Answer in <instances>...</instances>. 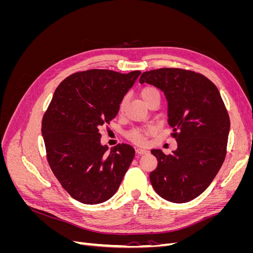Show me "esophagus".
Segmentation results:
<instances>
[{
  "label": "esophagus",
  "mask_w": 253,
  "mask_h": 253,
  "mask_svg": "<svg viewBox=\"0 0 253 253\" xmlns=\"http://www.w3.org/2000/svg\"><path fill=\"white\" fill-rule=\"evenodd\" d=\"M147 152H148L147 149H142V148H138L136 150V153H137V155H138V156H140L142 154H145Z\"/></svg>",
  "instance_id": "34e87169"
}]
</instances>
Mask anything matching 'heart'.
<instances>
[{
	"label": "heart",
	"instance_id": "1",
	"mask_svg": "<svg viewBox=\"0 0 253 253\" xmlns=\"http://www.w3.org/2000/svg\"><path fill=\"white\" fill-rule=\"evenodd\" d=\"M141 98H142V100L144 101V103H147L149 100H151V99H153V98H159L160 99V94L155 87L145 86L141 90ZM125 103H126V100L124 99V100H122L121 103H120V110L124 109ZM154 132H155L154 126H145V127H142V128L132 129V131H129L126 134V137L129 140H132L136 143L144 144L145 142H147L148 137L150 135H152Z\"/></svg>",
	"mask_w": 253,
	"mask_h": 253
}]
</instances>
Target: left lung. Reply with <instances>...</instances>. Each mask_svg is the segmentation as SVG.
Masks as SVG:
<instances>
[{
	"mask_svg": "<svg viewBox=\"0 0 253 253\" xmlns=\"http://www.w3.org/2000/svg\"><path fill=\"white\" fill-rule=\"evenodd\" d=\"M140 83L162 89L168 100V122L177 149L166 155L151 153L157 168L150 180L158 195L172 203H187L209 187L227 154L230 119L219 91L200 73L182 68L144 72Z\"/></svg>",
	"mask_w": 253,
	"mask_h": 253,
	"instance_id": "8db88e82",
	"label": "left lung"
}]
</instances>
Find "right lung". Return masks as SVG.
I'll use <instances>...</instances> for the list:
<instances>
[{
  "label": "right lung",
  "mask_w": 253,
  "mask_h": 253,
  "mask_svg": "<svg viewBox=\"0 0 253 253\" xmlns=\"http://www.w3.org/2000/svg\"><path fill=\"white\" fill-rule=\"evenodd\" d=\"M141 73L88 70L56 88L42 119L46 158L66 192L83 204H100L118 190L135 155L132 145H101L99 127L116 117L120 102Z\"/></svg>",
  "instance_id": "1"
}]
</instances>
